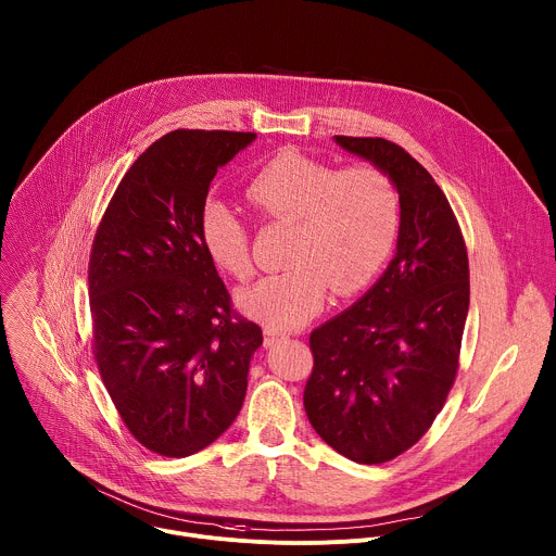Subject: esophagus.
Returning a JSON list of instances; mask_svg holds the SVG:
<instances>
[{
	"label": "esophagus",
	"mask_w": 556,
	"mask_h": 556,
	"mask_svg": "<svg viewBox=\"0 0 556 556\" xmlns=\"http://www.w3.org/2000/svg\"><path fill=\"white\" fill-rule=\"evenodd\" d=\"M275 343H279V334L266 328V330H264V345H266V348H273Z\"/></svg>",
	"instance_id": "obj_1"
}]
</instances>
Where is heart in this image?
<instances>
[{
  "instance_id": "heart-1",
  "label": "heart",
  "mask_w": 556,
  "mask_h": 556,
  "mask_svg": "<svg viewBox=\"0 0 556 556\" xmlns=\"http://www.w3.org/2000/svg\"><path fill=\"white\" fill-rule=\"evenodd\" d=\"M247 200L266 222L294 224L288 273L270 275L235 296L251 319L290 332L319 314L330 288L363 290L382 268L399 232V195L371 165L337 169L299 151H281L251 178ZM206 257L237 281L253 275L251 237L224 202L206 200L198 217Z\"/></svg>"
}]
</instances>
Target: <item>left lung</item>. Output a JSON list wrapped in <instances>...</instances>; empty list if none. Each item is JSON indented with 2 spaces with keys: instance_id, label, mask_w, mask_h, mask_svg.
<instances>
[{
  "instance_id": "obj_1",
  "label": "left lung",
  "mask_w": 556,
  "mask_h": 556,
  "mask_svg": "<svg viewBox=\"0 0 556 556\" xmlns=\"http://www.w3.org/2000/svg\"><path fill=\"white\" fill-rule=\"evenodd\" d=\"M334 140L391 180L401 226L380 279L309 334L314 369L303 405L334 451L382 464L427 433L455 380L468 257L446 195L416 157L384 138Z\"/></svg>"
}]
</instances>
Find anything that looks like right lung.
Instances as JSON below:
<instances>
[{"label": "right lung", "mask_w": 556, "mask_h": 556, "mask_svg": "<svg viewBox=\"0 0 556 556\" xmlns=\"http://www.w3.org/2000/svg\"><path fill=\"white\" fill-rule=\"evenodd\" d=\"M257 134L176 129L121 180L90 257L94 356L125 427L187 457L240 414L262 328L237 316L198 217L217 169Z\"/></svg>", "instance_id": "right-lung-1"}]
</instances>
